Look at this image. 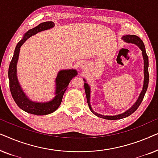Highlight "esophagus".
I'll list each match as a JSON object with an SVG mask.
<instances>
[{
  "label": "esophagus",
  "mask_w": 158,
  "mask_h": 158,
  "mask_svg": "<svg viewBox=\"0 0 158 158\" xmlns=\"http://www.w3.org/2000/svg\"><path fill=\"white\" fill-rule=\"evenodd\" d=\"M86 67V65H85V64H81V68H82V69H83V68H85Z\"/></svg>",
  "instance_id": "esophagus-1"
}]
</instances>
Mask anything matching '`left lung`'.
Returning <instances> with one entry per match:
<instances>
[{
    "instance_id": "obj_1",
    "label": "left lung",
    "mask_w": 158,
    "mask_h": 158,
    "mask_svg": "<svg viewBox=\"0 0 158 158\" xmlns=\"http://www.w3.org/2000/svg\"><path fill=\"white\" fill-rule=\"evenodd\" d=\"M122 40L124 41L126 43H131V44H135L137 45V46L140 49V50L142 51V57H143L144 60V81H143V86H142V91L140 92L139 95V97L136 101V102L134 103V104L131 106L129 108L128 110H127L126 111L123 112L122 114H117V115H114V116H107V115H102V114H100L98 113H96V111H94L93 110L91 105H90V85L87 83V81L85 78H83V81H85L84 83V88H85V95H86V98H87V102L88 104V106H89V109L91 112L95 115L98 116V117L104 118V119H108V120H117V119H121V118H126L127 116H130L131 114H132L134 112H135L136 110L138 109V107L139 106L140 103H142V100H143L144 95H145V93L147 91V89H148V83H149V73H148V67H149V60H148V56L146 53L145 50V47H144V44L142 41L140 40L139 37H138L136 35H124L122 36Z\"/></svg>"
}]
</instances>
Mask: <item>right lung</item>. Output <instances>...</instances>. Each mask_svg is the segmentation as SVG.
Returning <instances> with one entry per match:
<instances>
[{
    "label": "right lung",
    "instance_id": "add662e5",
    "mask_svg": "<svg viewBox=\"0 0 158 158\" xmlns=\"http://www.w3.org/2000/svg\"><path fill=\"white\" fill-rule=\"evenodd\" d=\"M54 27H55V23L52 21H47V22L41 23L37 27L29 29L26 32L20 42H19L16 44L14 56L8 68L9 86L13 98L20 109L27 113L34 115H47L55 111L61 104L62 97L68 88L70 81L77 75V71L75 69L60 70L55 78V97L47 102H36L31 100L23 91L19 83L17 76V62L19 60L21 47L31 36L35 35L40 31L52 29Z\"/></svg>",
    "mask_w": 158,
    "mask_h": 158
}]
</instances>
